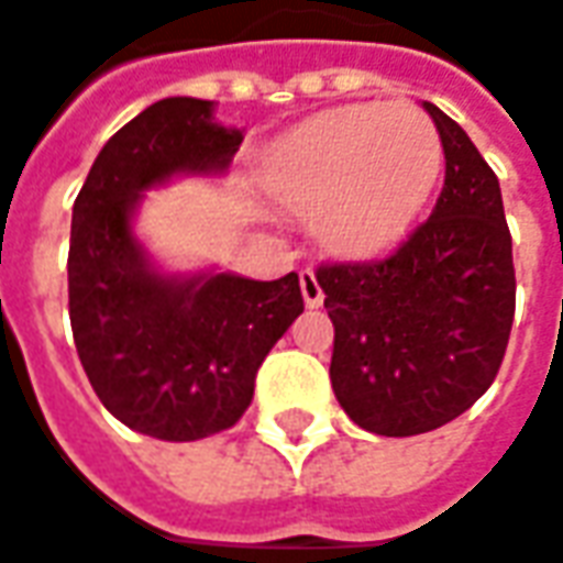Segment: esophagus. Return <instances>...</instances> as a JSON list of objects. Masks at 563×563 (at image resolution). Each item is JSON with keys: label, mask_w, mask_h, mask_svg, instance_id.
Instances as JSON below:
<instances>
[{"label": "esophagus", "mask_w": 563, "mask_h": 563, "mask_svg": "<svg viewBox=\"0 0 563 563\" xmlns=\"http://www.w3.org/2000/svg\"><path fill=\"white\" fill-rule=\"evenodd\" d=\"M300 295H303L307 307H320L323 303V288H320L313 268H300Z\"/></svg>", "instance_id": "34e87169"}]
</instances>
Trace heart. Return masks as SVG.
Instances as JSON below:
<instances>
[{
    "instance_id": "1",
    "label": "heart",
    "mask_w": 563,
    "mask_h": 563,
    "mask_svg": "<svg viewBox=\"0 0 563 563\" xmlns=\"http://www.w3.org/2000/svg\"><path fill=\"white\" fill-rule=\"evenodd\" d=\"M443 167L434 120L408 103H345L295 129L272 155L278 192L313 212L339 256H371L402 238Z\"/></svg>"
}]
</instances>
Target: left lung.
<instances>
[{"label":"left lung","instance_id":"left-lung-1","mask_svg":"<svg viewBox=\"0 0 563 563\" xmlns=\"http://www.w3.org/2000/svg\"><path fill=\"white\" fill-rule=\"evenodd\" d=\"M424 110L446 157L431 218L386 256L317 268L335 325V399L383 437L460 418L497 377L517 310L500 184L460 123Z\"/></svg>","mask_w":563,"mask_h":563}]
</instances>
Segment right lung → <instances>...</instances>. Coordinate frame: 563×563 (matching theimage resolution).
<instances>
[{
	"label": "right lung",
	"mask_w": 563,
	"mask_h": 563,
	"mask_svg": "<svg viewBox=\"0 0 563 563\" xmlns=\"http://www.w3.org/2000/svg\"><path fill=\"white\" fill-rule=\"evenodd\" d=\"M240 142V129L211 120V100H157L100 148L71 206L75 349L103 408L139 434L186 443L234 428L260 364L303 313L297 272L161 275L132 238L145 189L221 174Z\"/></svg>",
	"instance_id": "right-lung-1"
}]
</instances>
